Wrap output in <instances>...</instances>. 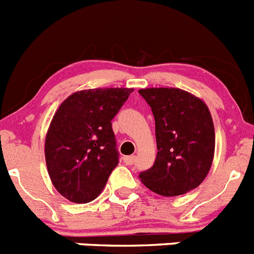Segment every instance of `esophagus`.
I'll list each match as a JSON object with an SVG mask.
<instances>
[{"mask_svg":"<svg viewBox=\"0 0 254 254\" xmlns=\"http://www.w3.org/2000/svg\"><path fill=\"white\" fill-rule=\"evenodd\" d=\"M123 160H125V163L127 164V165H132V164H134V161H136V156H134V155H132V156H126V158H123Z\"/></svg>","mask_w":254,"mask_h":254,"instance_id":"34e87169","label":"esophagus"}]
</instances>
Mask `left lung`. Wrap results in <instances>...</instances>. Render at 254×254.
I'll list each match as a JSON object with an SVG mask.
<instances>
[{
    "label": "left lung",
    "instance_id": "left-lung-1",
    "mask_svg": "<svg viewBox=\"0 0 254 254\" xmlns=\"http://www.w3.org/2000/svg\"><path fill=\"white\" fill-rule=\"evenodd\" d=\"M155 118L158 155L149 170L140 173L143 185L165 197L198 187L207 176L215 152V129L207 105L176 87L138 90Z\"/></svg>",
    "mask_w": 254,
    "mask_h": 254
}]
</instances>
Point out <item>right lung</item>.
<instances>
[{
    "label": "right lung",
    "mask_w": 254,
    "mask_h": 254,
    "mask_svg": "<svg viewBox=\"0 0 254 254\" xmlns=\"http://www.w3.org/2000/svg\"><path fill=\"white\" fill-rule=\"evenodd\" d=\"M133 89L76 91L53 116L46 137L47 169L64 197L86 203L99 196L118 165L112 120Z\"/></svg>",
    "instance_id": "obj_1"
}]
</instances>
